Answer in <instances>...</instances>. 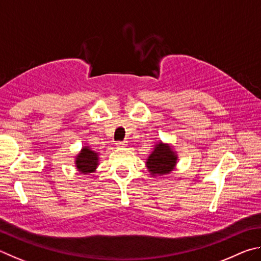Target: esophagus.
Instances as JSON below:
<instances>
[{
    "instance_id": "1",
    "label": "esophagus",
    "mask_w": 261,
    "mask_h": 261,
    "mask_svg": "<svg viewBox=\"0 0 261 261\" xmlns=\"http://www.w3.org/2000/svg\"><path fill=\"white\" fill-rule=\"evenodd\" d=\"M126 145H127L126 141H119V142H117V147L118 148H123V147H126Z\"/></svg>"
}]
</instances>
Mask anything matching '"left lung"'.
I'll use <instances>...</instances> for the list:
<instances>
[{
    "instance_id": "left-lung-1",
    "label": "left lung",
    "mask_w": 261,
    "mask_h": 261,
    "mask_svg": "<svg viewBox=\"0 0 261 261\" xmlns=\"http://www.w3.org/2000/svg\"><path fill=\"white\" fill-rule=\"evenodd\" d=\"M176 162V152L168 144L159 142L147 159V167L153 176L165 175L174 170Z\"/></svg>"
}]
</instances>
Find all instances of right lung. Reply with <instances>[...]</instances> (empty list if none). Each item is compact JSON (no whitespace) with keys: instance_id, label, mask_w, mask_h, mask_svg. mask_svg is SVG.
Wrapping results in <instances>:
<instances>
[{"instance_id":"1","label":"right lung","mask_w":261,"mask_h":261,"mask_svg":"<svg viewBox=\"0 0 261 261\" xmlns=\"http://www.w3.org/2000/svg\"><path fill=\"white\" fill-rule=\"evenodd\" d=\"M98 165V153L91 150L89 147H84L80 153L75 157L76 170L82 174L94 173Z\"/></svg>"}]
</instances>
